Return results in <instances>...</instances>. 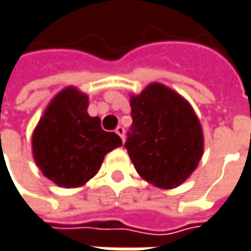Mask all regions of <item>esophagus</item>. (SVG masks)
<instances>
[{
  "label": "esophagus",
  "instance_id": "obj_1",
  "mask_svg": "<svg viewBox=\"0 0 251 251\" xmlns=\"http://www.w3.org/2000/svg\"><path fill=\"white\" fill-rule=\"evenodd\" d=\"M115 132H116V133H118V135L121 136V139H122V142L125 140V129H124L122 126H118Z\"/></svg>",
  "mask_w": 251,
  "mask_h": 251
}]
</instances>
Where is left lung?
I'll return each instance as SVG.
<instances>
[{"label": "left lung", "instance_id": "obj_1", "mask_svg": "<svg viewBox=\"0 0 251 251\" xmlns=\"http://www.w3.org/2000/svg\"><path fill=\"white\" fill-rule=\"evenodd\" d=\"M133 125L129 157L139 176L160 189H175L196 170L204 149L203 129L192 105L169 86L152 82L130 95Z\"/></svg>", "mask_w": 251, "mask_h": 251}]
</instances>
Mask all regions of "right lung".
I'll return each instance as SVG.
<instances>
[{"label": "right lung", "mask_w": 251, "mask_h": 251, "mask_svg": "<svg viewBox=\"0 0 251 251\" xmlns=\"http://www.w3.org/2000/svg\"><path fill=\"white\" fill-rule=\"evenodd\" d=\"M89 98L75 86L52 98L32 132V156L42 175L59 187H81L100 169L105 155L122 146L88 113Z\"/></svg>", "instance_id": "obj_1"}]
</instances>
